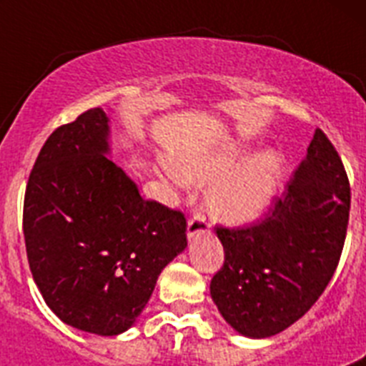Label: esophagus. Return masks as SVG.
Masks as SVG:
<instances>
[{"label":"esophagus","mask_w":366,"mask_h":366,"mask_svg":"<svg viewBox=\"0 0 366 366\" xmlns=\"http://www.w3.org/2000/svg\"><path fill=\"white\" fill-rule=\"evenodd\" d=\"M209 229H211V223H209V219L205 218V214H194L192 218L189 219V225H187V234H189V238H194V236H199V234H205V232H209Z\"/></svg>","instance_id":"obj_1"}]
</instances>
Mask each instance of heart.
<instances>
[{"instance_id": "1", "label": "heart", "mask_w": 366, "mask_h": 366, "mask_svg": "<svg viewBox=\"0 0 366 366\" xmlns=\"http://www.w3.org/2000/svg\"><path fill=\"white\" fill-rule=\"evenodd\" d=\"M240 159L238 150L194 159L181 168V176L189 179L211 181L227 174ZM282 177V159L277 152H266L245 161L234 172L223 177L212 189L209 203L216 216L231 223H245L260 216L274 198Z\"/></svg>"}]
</instances>
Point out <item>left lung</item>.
<instances>
[{"mask_svg": "<svg viewBox=\"0 0 366 366\" xmlns=\"http://www.w3.org/2000/svg\"><path fill=\"white\" fill-rule=\"evenodd\" d=\"M350 216V183L317 128L308 155L264 218L216 225L225 260L211 280L223 319L242 335L271 337L299 321L337 269Z\"/></svg>", "mask_w": 366, "mask_h": 366, "instance_id": "8db88e82", "label": "left lung"}]
</instances>
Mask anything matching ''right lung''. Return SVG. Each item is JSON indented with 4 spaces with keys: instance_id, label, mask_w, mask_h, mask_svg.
Wrapping results in <instances>:
<instances>
[{
    "instance_id": "add662e5",
    "label": "right lung",
    "mask_w": 366,
    "mask_h": 366,
    "mask_svg": "<svg viewBox=\"0 0 366 366\" xmlns=\"http://www.w3.org/2000/svg\"><path fill=\"white\" fill-rule=\"evenodd\" d=\"M100 108L58 126L38 154L24 199L32 279L66 325L97 335L130 328L168 262L187 247V218L143 199L109 161Z\"/></svg>"
}]
</instances>
